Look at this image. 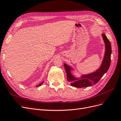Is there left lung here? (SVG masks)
<instances>
[{"instance_id": "1", "label": "left lung", "mask_w": 121, "mask_h": 121, "mask_svg": "<svg viewBox=\"0 0 121 121\" xmlns=\"http://www.w3.org/2000/svg\"><path fill=\"white\" fill-rule=\"evenodd\" d=\"M102 36L105 44V51L102 63L99 68L96 70L89 74H81L79 77H78L72 73L73 71H75L73 67L64 63L67 73V79L72 86L81 88L94 85L108 71L111 64V45L105 34H102Z\"/></svg>"}]
</instances>
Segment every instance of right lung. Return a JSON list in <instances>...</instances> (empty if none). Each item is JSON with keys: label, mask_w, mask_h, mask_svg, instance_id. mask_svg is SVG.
I'll return each mask as SVG.
<instances>
[{"label": "right lung", "mask_w": 121, "mask_h": 121, "mask_svg": "<svg viewBox=\"0 0 121 121\" xmlns=\"http://www.w3.org/2000/svg\"><path fill=\"white\" fill-rule=\"evenodd\" d=\"M44 81H42V82H41V83H40L38 85H36V87H38V86H40L41 85H42V84H43V83H44Z\"/></svg>", "instance_id": "add662e5"}]
</instances>
